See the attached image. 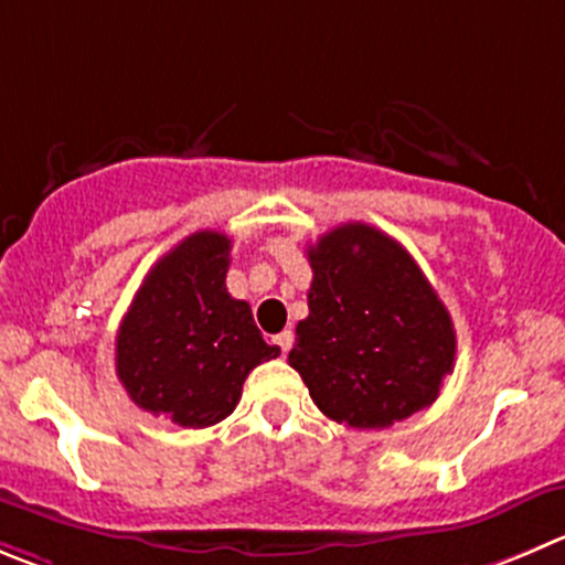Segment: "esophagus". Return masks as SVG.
<instances>
[{
	"instance_id": "34e87169",
	"label": "esophagus",
	"mask_w": 565,
	"mask_h": 565,
	"mask_svg": "<svg viewBox=\"0 0 565 565\" xmlns=\"http://www.w3.org/2000/svg\"><path fill=\"white\" fill-rule=\"evenodd\" d=\"M274 343H277V347H279V352L288 354V349H291V343H294V332L291 330H282V332H279V335H274Z\"/></svg>"
}]
</instances>
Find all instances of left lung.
<instances>
[{
	"mask_svg": "<svg viewBox=\"0 0 565 565\" xmlns=\"http://www.w3.org/2000/svg\"><path fill=\"white\" fill-rule=\"evenodd\" d=\"M313 282L288 363L332 422L383 429L433 405L452 372V316L407 249L341 224L308 249Z\"/></svg>",
	"mask_w": 565,
	"mask_h": 565,
	"instance_id": "8db88e82",
	"label": "left lung"
}]
</instances>
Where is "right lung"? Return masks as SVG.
Listing matches in <instances>:
<instances>
[{
	"label": "right lung",
	"mask_w": 565,
	"mask_h": 565,
	"mask_svg": "<svg viewBox=\"0 0 565 565\" xmlns=\"http://www.w3.org/2000/svg\"><path fill=\"white\" fill-rule=\"evenodd\" d=\"M233 241L199 230L143 277L116 335V374L143 411L211 427L235 411L249 372L277 358L244 299L227 294Z\"/></svg>",
	"instance_id": "1"
}]
</instances>
